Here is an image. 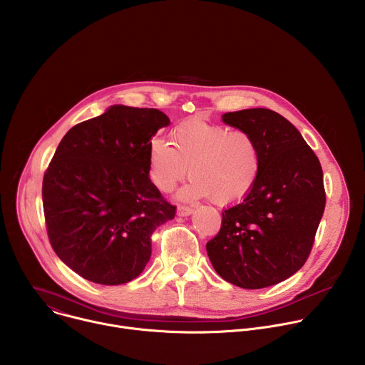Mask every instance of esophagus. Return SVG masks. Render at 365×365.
I'll use <instances>...</instances> for the list:
<instances>
[{"label":"esophagus","mask_w":365,"mask_h":365,"mask_svg":"<svg viewBox=\"0 0 365 365\" xmlns=\"http://www.w3.org/2000/svg\"><path fill=\"white\" fill-rule=\"evenodd\" d=\"M193 207H190V206H179L178 207V215L179 217H189V215H192L193 214Z\"/></svg>","instance_id":"esophagus-1"}]
</instances>
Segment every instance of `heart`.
Instances as JSON below:
<instances>
[{"label": "heart", "instance_id": "heart-1", "mask_svg": "<svg viewBox=\"0 0 365 365\" xmlns=\"http://www.w3.org/2000/svg\"><path fill=\"white\" fill-rule=\"evenodd\" d=\"M148 178L169 193L189 172L190 182L179 192L186 200L211 197L231 205L252 189L262 155L255 138L242 130L187 120L172 131V143L155 137L148 144Z\"/></svg>", "mask_w": 365, "mask_h": 365}]
</instances>
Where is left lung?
Listing matches in <instances>:
<instances>
[{"label":"left lung","mask_w":365,"mask_h":365,"mask_svg":"<svg viewBox=\"0 0 365 365\" xmlns=\"http://www.w3.org/2000/svg\"><path fill=\"white\" fill-rule=\"evenodd\" d=\"M222 121L255 138L262 168L245 199L222 214L206 252L228 283L269 287L309 257L325 210L322 168L299 130L272 110L227 113Z\"/></svg>","instance_id":"8db88e82"}]
</instances>
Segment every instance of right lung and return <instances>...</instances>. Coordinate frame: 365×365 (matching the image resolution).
Segmentation results:
<instances>
[{
  "instance_id": "add662e5",
  "label": "right lung",
  "mask_w": 365,
  "mask_h": 365,
  "mask_svg": "<svg viewBox=\"0 0 365 365\" xmlns=\"http://www.w3.org/2000/svg\"><path fill=\"white\" fill-rule=\"evenodd\" d=\"M169 117L111 106L72 127L43 178L51 247L83 279L128 283L151 257V234L176 215L148 178V144Z\"/></svg>"
}]
</instances>
